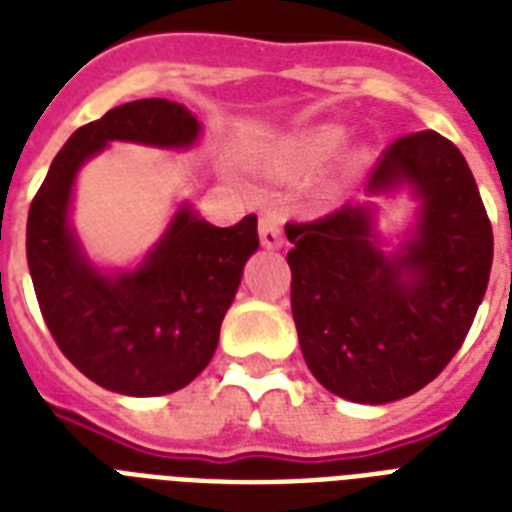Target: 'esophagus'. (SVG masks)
I'll return each instance as SVG.
<instances>
[{"instance_id":"esophagus-1","label":"esophagus","mask_w":512,"mask_h":512,"mask_svg":"<svg viewBox=\"0 0 512 512\" xmlns=\"http://www.w3.org/2000/svg\"><path fill=\"white\" fill-rule=\"evenodd\" d=\"M260 241H263V247H268V249H279L281 244H284L281 225L273 215L260 217Z\"/></svg>"}]
</instances>
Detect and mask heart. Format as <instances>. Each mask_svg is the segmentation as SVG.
<instances>
[{
  "label": "heart",
  "instance_id": "obj_1",
  "mask_svg": "<svg viewBox=\"0 0 512 512\" xmlns=\"http://www.w3.org/2000/svg\"><path fill=\"white\" fill-rule=\"evenodd\" d=\"M342 138L345 135L337 127H321V130L311 132V135H305V138L295 140L292 146H287L281 162L289 172H311L335 154ZM350 164H358V159H350Z\"/></svg>",
  "mask_w": 512,
  "mask_h": 512
}]
</instances>
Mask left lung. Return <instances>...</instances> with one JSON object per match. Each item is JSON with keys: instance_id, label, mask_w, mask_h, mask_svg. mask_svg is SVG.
<instances>
[{"instance_id": "left-lung-1", "label": "left lung", "mask_w": 512, "mask_h": 512, "mask_svg": "<svg viewBox=\"0 0 512 512\" xmlns=\"http://www.w3.org/2000/svg\"><path fill=\"white\" fill-rule=\"evenodd\" d=\"M409 185L412 236L385 255L372 204L287 223L292 316L313 377L356 404H388L436 380L465 342L492 271L494 236L465 156L438 132L398 138L369 196Z\"/></svg>"}]
</instances>
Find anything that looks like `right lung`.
<instances>
[{
  "mask_svg": "<svg viewBox=\"0 0 512 512\" xmlns=\"http://www.w3.org/2000/svg\"><path fill=\"white\" fill-rule=\"evenodd\" d=\"M199 132L172 100L111 108L68 138L28 209L26 257L44 324L84 377L122 396L175 393L212 361L244 263L260 247L257 217L217 228L183 204L135 271L103 273L68 223L76 172L111 140L191 148Z\"/></svg>",
  "mask_w": 512,
  "mask_h": 512,
  "instance_id": "1",
  "label": "right lung"
}]
</instances>
